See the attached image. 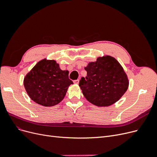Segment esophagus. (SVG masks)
Returning a JSON list of instances; mask_svg holds the SVG:
<instances>
[{
    "label": "esophagus",
    "instance_id": "34e87169",
    "mask_svg": "<svg viewBox=\"0 0 157 157\" xmlns=\"http://www.w3.org/2000/svg\"><path fill=\"white\" fill-rule=\"evenodd\" d=\"M79 79L75 80V81H74V83L75 84H76V85H78V84H79Z\"/></svg>",
    "mask_w": 157,
    "mask_h": 157
}]
</instances>
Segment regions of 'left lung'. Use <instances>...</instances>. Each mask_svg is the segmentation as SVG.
Returning <instances> with one entry per match:
<instances>
[{"mask_svg": "<svg viewBox=\"0 0 157 157\" xmlns=\"http://www.w3.org/2000/svg\"><path fill=\"white\" fill-rule=\"evenodd\" d=\"M87 76L79 81L85 98L98 106H109L116 103L126 92L129 80L121 65L115 58L98 57L85 67Z\"/></svg>", "mask_w": 157, "mask_h": 157, "instance_id": "8db88e82", "label": "left lung"}]
</instances>
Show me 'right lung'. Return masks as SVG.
Segmentation results:
<instances>
[{
	"label": "right lung",
	"instance_id": "obj_1",
	"mask_svg": "<svg viewBox=\"0 0 157 157\" xmlns=\"http://www.w3.org/2000/svg\"><path fill=\"white\" fill-rule=\"evenodd\" d=\"M72 84L69 71L61 70L55 60L46 58L38 62L24 79L25 89L29 98L44 106L59 103Z\"/></svg>",
	"mask_w": 157,
	"mask_h": 157
}]
</instances>
